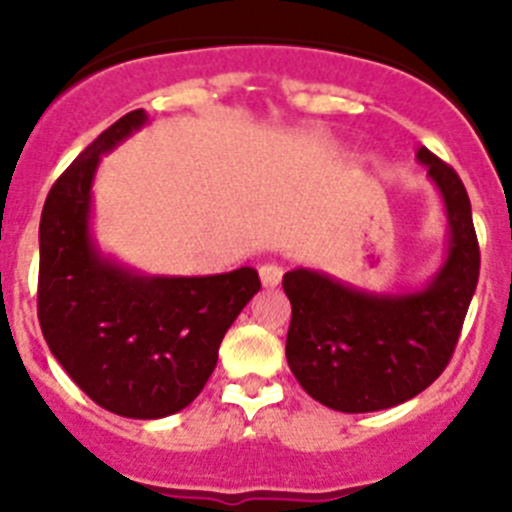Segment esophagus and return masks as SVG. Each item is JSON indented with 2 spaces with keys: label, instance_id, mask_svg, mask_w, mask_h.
<instances>
[{
  "label": "esophagus",
  "instance_id": "1",
  "mask_svg": "<svg viewBox=\"0 0 512 512\" xmlns=\"http://www.w3.org/2000/svg\"><path fill=\"white\" fill-rule=\"evenodd\" d=\"M282 266H277V264H264L259 269V277H261V284H264L266 289H271V287H277L279 282H282Z\"/></svg>",
  "mask_w": 512,
  "mask_h": 512
}]
</instances>
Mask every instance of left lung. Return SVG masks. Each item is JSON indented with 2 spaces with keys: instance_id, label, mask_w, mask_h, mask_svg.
<instances>
[{
  "instance_id": "left-lung-1",
  "label": "left lung",
  "mask_w": 512,
  "mask_h": 512,
  "mask_svg": "<svg viewBox=\"0 0 512 512\" xmlns=\"http://www.w3.org/2000/svg\"><path fill=\"white\" fill-rule=\"evenodd\" d=\"M418 161L441 192L449 248L436 277L405 295L366 292L315 269H292L287 364L302 390L341 413H374L431 387L449 364L479 279V243L459 174L428 148Z\"/></svg>"
}]
</instances>
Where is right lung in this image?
<instances>
[{"label":"right lung","instance_id":"right-lung-1","mask_svg":"<svg viewBox=\"0 0 512 512\" xmlns=\"http://www.w3.org/2000/svg\"><path fill=\"white\" fill-rule=\"evenodd\" d=\"M148 122L133 110L58 176L40 215L38 320L51 354L99 408L156 420L184 410L215 372L217 348L261 289L251 266L212 277H148L92 238L104 153Z\"/></svg>","mask_w":512,"mask_h":512}]
</instances>
